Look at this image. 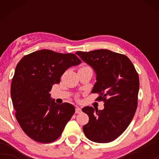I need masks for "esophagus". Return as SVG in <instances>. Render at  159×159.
<instances>
[{"label":"esophagus","instance_id":"esophagus-1","mask_svg":"<svg viewBox=\"0 0 159 159\" xmlns=\"http://www.w3.org/2000/svg\"><path fill=\"white\" fill-rule=\"evenodd\" d=\"M82 112V109L80 108V107H78V106H77L75 108V113L76 114H80V113Z\"/></svg>","mask_w":159,"mask_h":159}]
</instances>
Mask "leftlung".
I'll use <instances>...</instances> for the list:
<instances>
[{"label": "left lung", "mask_w": 159, "mask_h": 159, "mask_svg": "<svg viewBox=\"0 0 159 159\" xmlns=\"http://www.w3.org/2000/svg\"><path fill=\"white\" fill-rule=\"evenodd\" d=\"M76 54L95 70L97 82L92 93H98L96 100L104 102L103 110H94L92 106L82 109L89 116L88 123L83 126L84 133L93 142H111L125 131L135 114L138 74L127 56L109 50Z\"/></svg>", "instance_id": "obj_1"}]
</instances>
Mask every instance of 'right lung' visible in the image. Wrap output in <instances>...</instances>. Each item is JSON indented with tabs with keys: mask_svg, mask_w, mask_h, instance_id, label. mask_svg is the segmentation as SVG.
<instances>
[{
	"mask_svg": "<svg viewBox=\"0 0 159 159\" xmlns=\"http://www.w3.org/2000/svg\"><path fill=\"white\" fill-rule=\"evenodd\" d=\"M80 63L74 53L43 49L25 56L16 65L11 96L16 120L32 140L49 143L61 135L75 108L69 103L57 104L49 92L67 69Z\"/></svg>",
	"mask_w": 159,
	"mask_h": 159,
	"instance_id": "obj_1",
	"label": "right lung"
}]
</instances>
